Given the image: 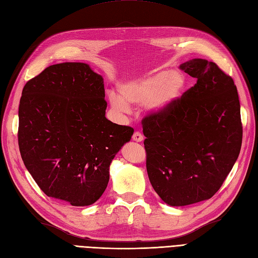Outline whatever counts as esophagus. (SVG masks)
<instances>
[{"instance_id": "34e87169", "label": "esophagus", "mask_w": 258, "mask_h": 258, "mask_svg": "<svg viewBox=\"0 0 258 258\" xmlns=\"http://www.w3.org/2000/svg\"><path fill=\"white\" fill-rule=\"evenodd\" d=\"M133 140L136 141V142H141L143 141V136L141 133H139V131H136V133L134 134L133 136Z\"/></svg>"}]
</instances>
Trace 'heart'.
<instances>
[{
  "instance_id": "b5f03b06",
  "label": "heart",
  "mask_w": 258,
  "mask_h": 258,
  "mask_svg": "<svg viewBox=\"0 0 258 258\" xmlns=\"http://www.w3.org/2000/svg\"><path fill=\"white\" fill-rule=\"evenodd\" d=\"M187 85L186 75L178 70H162L125 81L118 86L119 95L109 93L111 109L119 115L130 111L128 104H146L151 111L162 112L176 104Z\"/></svg>"
}]
</instances>
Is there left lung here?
<instances>
[{
  "instance_id": "left-lung-1",
  "label": "left lung",
  "mask_w": 258,
  "mask_h": 258,
  "mask_svg": "<svg viewBox=\"0 0 258 258\" xmlns=\"http://www.w3.org/2000/svg\"><path fill=\"white\" fill-rule=\"evenodd\" d=\"M179 69L197 83L171 108L142 121L150 183L172 207L210 199L236 162L243 136L233 79L205 59Z\"/></svg>"
}]
</instances>
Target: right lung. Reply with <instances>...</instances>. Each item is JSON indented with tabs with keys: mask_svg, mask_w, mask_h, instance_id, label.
<instances>
[{
	"mask_svg": "<svg viewBox=\"0 0 258 258\" xmlns=\"http://www.w3.org/2000/svg\"><path fill=\"white\" fill-rule=\"evenodd\" d=\"M106 108L103 77L82 62L50 66L24 86L18 146L48 197L84 207L105 191L111 161L134 135Z\"/></svg>",
	"mask_w": 258,
	"mask_h": 258,
	"instance_id": "right-lung-1",
	"label": "right lung"
}]
</instances>
